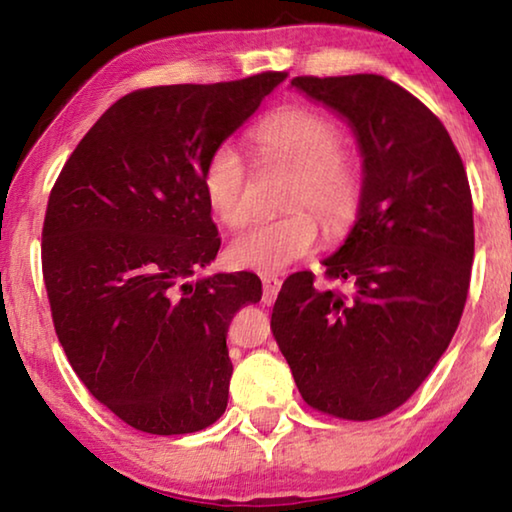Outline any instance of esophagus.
Returning a JSON list of instances; mask_svg holds the SVG:
<instances>
[{"label":"esophagus","mask_w":512,"mask_h":512,"mask_svg":"<svg viewBox=\"0 0 512 512\" xmlns=\"http://www.w3.org/2000/svg\"><path fill=\"white\" fill-rule=\"evenodd\" d=\"M262 284H264V302L266 305H271V302L277 298V291L282 287V280L275 275H264Z\"/></svg>","instance_id":"obj_1"}]
</instances>
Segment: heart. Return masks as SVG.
<instances>
[{
  "label": "heart",
  "mask_w": 512,
  "mask_h": 512,
  "mask_svg": "<svg viewBox=\"0 0 512 512\" xmlns=\"http://www.w3.org/2000/svg\"><path fill=\"white\" fill-rule=\"evenodd\" d=\"M255 142L268 162L296 171L287 201L293 212L250 225L232 239L228 259L237 268L277 273L314 253L318 221L312 211L329 232L343 230L354 219L361 201V176L341 153L339 128L318 112H277L257 128ZM203 192L223 225L239 228L248 221V169L232 144L216 146L210 153L203 169Z\"/></svg>",
  "instance_id": "obj_1"
}]
</instances>
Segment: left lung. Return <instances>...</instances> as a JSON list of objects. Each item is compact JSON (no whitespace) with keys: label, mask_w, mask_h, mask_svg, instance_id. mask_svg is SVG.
Masks as SVG:
<instances>
[{"label":"left lung","mask_w":512,"mask_h":512,"mask_svg":"<svg viewBox=\"0 0 512 512\" xmlns=\"http://www.w3.org/2000/svg\"><path fill=\"white\" fill-rule=\"evenodd\" d=\"M339 112L363 155L359 214L318 289L293 273L271 329L311 409L375 420L402 406L443 357L461 323L474 259L472 192L440 119L379 74L296 76Z\"/></svg>","instance_id":"left-lung-1"}]
</instances>
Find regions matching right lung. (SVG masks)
<instances>
[{
	"label": "right lung",
	"instance_id": "add662e5",
	"mask_svg": "<svg viewBox=\"0 0 512 512\" xmlns=\"http://www.w3.org/2000/svg\"><path fill=\"white\" fill-rule=\"evenodd\" d=\"M284 79L126 94L51 189L42 275L58 341L94 400L133 429L194 433L228 406V325L262 282L246 271L189 282L221 248L203 169Z\"/></svg>",
	"mask_w": 512,
	"mask_h": 512
}]
</instances>
